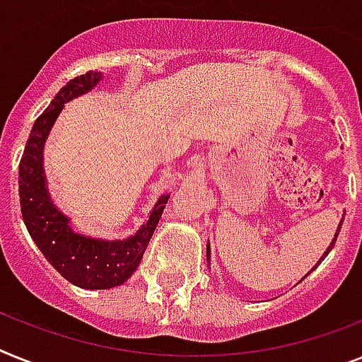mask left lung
I'll return each mask as SVG.
<instances>
[{
	"mask_svg": "<svg viewBox=\"0 0 362 362\" xmlns=\"http://www.w3.org/2000/svg\"><path fill=\"white\" fill-rule=\"evenodd\" d=\"M342 218H344V216H342ZM342 222H344V220H340L339 228H337V233H335V238H333V242H331L329 246H327V250H325V252H324V257H322L320 261H324L325 257H327V253H329L331 250H333V246H335V240H337V237H339L340 228H342ZM207 261H211V247H209V246H207ZM320 261H318V264H320ZM315 268H316V267H315ZM315 268H313V270H315ZM313 270H310V272H313ZM307 276H309V274H307ZM307 276H305V277H307ZM305 277H301V279H305Z\"/></svg>",
	"mask_w": 362,
	"mask_h": 362,
	"instance_id": "8db88e82",
	"label": "left lung"
}]
</instances>
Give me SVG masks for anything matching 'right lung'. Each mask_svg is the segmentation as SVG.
I'll return each instance as SVG.
<instances>
[{
    "mask_svg": "<svg viewBox=\"0 0 362 362\" xmlns=\"http://www.w3.org/2000/svg\"><path fill=\"white\" fill-rule=\"evenodd\" d=\"M101 81V71H86L62 86L33 125L20 160V207L27 231L49 264L81 288L103 291L124 285L139 268L170 196H160L139 231L125 240H100L70 228V218L53 205L44 174V144L64 103L86 94Z\"/></svg>",
    "mask_w": 362,
    "mask_h": 362,
    "instance_id": "add662e5",
    "label": "right lung"
}]
</instances>
